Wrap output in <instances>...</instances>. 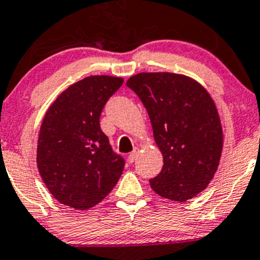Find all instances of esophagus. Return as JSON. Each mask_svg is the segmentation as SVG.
Wrapping results in <instances>:
<instances>
[{
    "label": "esophagus",
    "instance_id": "obj_1",
    "mask_svg": "<svg viewBox=\"0 0 260 260\" xmlns=\"http://www.w3.org/2000/svg\"><path fill=\"white\" fill-rule=\"evenodd\" d=\"M138 153H139V150H138V148H135V150H134L133 152H131L129 156H127V161H129L130 163L135 162L136 158H138Z\"/></svg>",
    "mask_w": 260,
    "mask_h": 260
}]
</instances>
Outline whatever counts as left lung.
Returning <instances> with one entry per match:
<instances>
[{"instance_id":"1","label":"left lung","mask_w":260,"mask_h":260,"mask_svg":"<svg viewBox=\"0 0 260 260\" xmlns=\"http://www.w3.org/2000/svg\"><path fill=\"white\" fill-rule=\"evenodd\" d=\"M150 116L163 154L151 188L169 200L186 201L214 178L222 151V127L214 101L197 81L169 72H142L127 80Z\"/></svg>"}]
</instances>
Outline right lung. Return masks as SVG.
Segmentation results:
<instances>
[{
	"mask_svg": "<svg viewBox=\"0 0 260 260\" xmlns=\"http://www.w3.org/2000/svg\"><path fill=\"white\" fill-rule=\"evenodd\" d=\"M124 80L91 76L70 86L46 112L37 163L57 201L78 210L101 203L120 178L125 161L99 125L102 110Z\"/></svg>",
	"mask_w": 260,
	"mask_h": 260,
	"instance_id": "right-lung-1",
	"label": "right lung"
}]
</instances>
